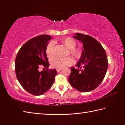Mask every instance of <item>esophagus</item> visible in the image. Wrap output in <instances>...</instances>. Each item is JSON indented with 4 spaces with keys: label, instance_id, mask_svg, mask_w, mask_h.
<instances>
[{
    "label": "esophagus",
    "instance_id": "esophagus-1",
    "mask_svg": "<svg viewBox=\"0 0 125 125\" xmlns=\"http://www.w3.org/2000/svg\"><path fill=\"white\" fill-rule=\"evenodd\" d=\"M62 68H60V69H57V72H60V71H62Z\"/></svg>",
    "mask_w": 125,
    "mask_h": 125
}]
</instances>
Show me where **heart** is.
<instances>
[{
    "mask_svg": "<svg viewBox=\"0 0 125 125\" xmlns=\"http://www.w3.org/2000/svg\"><path fill=\"white\" fill-rule=\"evenodd\" d=\"M61 42L69 48V53L74 57H78L80 54V51L75 48L76 42L72 38L67 37L61 40ZM46 53L48 57H51L54 53V43L53 42H50L47 45L46 48ZM73 63V60L70 57L60 58L58 57H54L50 60V63L53 68L60 69L67 65H70Z\"/></svg>",
    "mask_w": 125,
    "mask_h": 125,
    "instance_id": "heart-1",
    "label": "heart"
}]
</instances>
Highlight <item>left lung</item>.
Wrapping results in <instances>:
<instances>
[{
  "label": "left lung",
  "mask_w": 125,
  "mask_h": 125,
  "mask_svg": "<svg viewBox=\"0 0 125 125\" xmlns=\"http://www.w3.org/2000/svg\"><path fill=\"white\" fill-rule=\"evenodd\" d=\"M74 39L83 44L82 55L76 64L71 67L69 82L80 92H89L98 87L106 73L108 62L101 44L89 35L76 33Z\"/></svg>",
  "instance_id": "8db88e82"
}]
</instances>
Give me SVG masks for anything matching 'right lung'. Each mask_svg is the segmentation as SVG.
<instances>
[{"label": "right lung", "instance_id": "add662e5", "mask_svg": "<svg viewBox=\"0 0 125 125\" xmlns=\"http://www.w3.org/2000/svg\"><path fill=\"white\" fill-rule=\"evenodd\" d=\"M51 37L40 35L29 40L17 54L15 69L17 79L27 92L33 95H41L51 87L57 72L54 69H48L46 48ZM43 65L47 70L40 72L39 67Z\"/></svg>", "mask_w": 125, "mask_h": 125}]
</instances>
